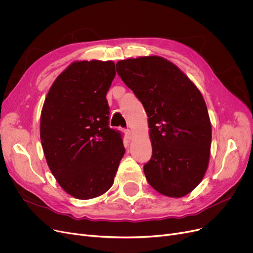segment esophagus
Wrapping results in <instances>:
<instances>
[{
    "label": "esophagus",
    "mask_w": 253,
    "mask_h": 253,
    "mask_svg": "<svg viewBox=\"0 0 253 253\" xmlns=\"http://www.w3.org/2000/svg\"><path fill=\"white\" fill-rule=\"evenodd\" d=\"M124 133L128 137V139H131L132 135H133V132H132V130H130V129H125L124 130Z\"/></svg>",
    "instance_id": "34e87169"
}]
</instances>
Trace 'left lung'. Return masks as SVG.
<instances>
[{"instance_id": "8db88e82", "label": "left lung", "mask_w": 253, "mask_h": 253, "mask_svg": "<svg viewBox=\"0 0 253 253\" xmlns=\"http://www.w3.org/2000/svg\"><path fill=\"white\" fill-rule=\"evenodd\" d=\"M116 66L149 117L153 154L143 166L145 178L164 196L188 195L203 179L210 158L211 123L200 90L161 56L128 58Z\"/></svg>"}]
</instances>
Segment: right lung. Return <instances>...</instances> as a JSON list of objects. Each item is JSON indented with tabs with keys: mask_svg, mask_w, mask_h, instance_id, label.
<instances>
[{
	"mask_svg": "<svg viewBox=\"0 0 253 253\" xmlns=\"http://www.w3.org/2000/svg\"><path fill=\"white\" fill-rule=\"evenodd\" d=\"M115 76L111 60L74 61L53 82L43 104L40 137L48 167L80 200L110 190L125 154L121 133L109 126L106 92Z\"/></svg>",
	"mask_w": 253,
	"mask_h": 253,
	"instance_id": "right-lung-1",
	"label": "right lung"
}]
</instances>
